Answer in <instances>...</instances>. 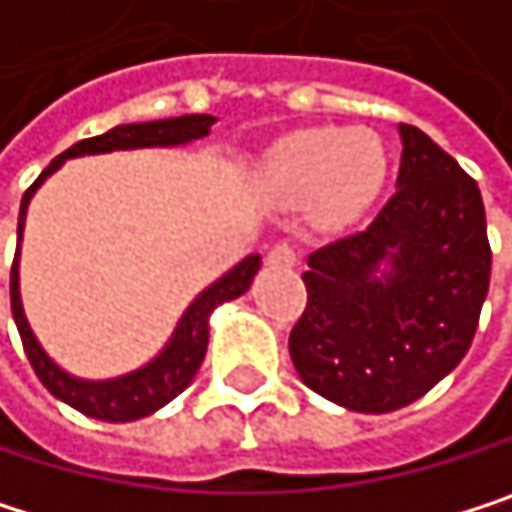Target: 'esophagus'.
Listing matches in <instances>:
<instances>
[{"label": "esophagus", "mask_w": 512, "mask_h": 512, "mask_svg": "<svg viewBox=\"0 0 512 512\" xmlns=\"http://www.w3.org/2000/svg\"><path fill=\"white\" fill-rule=\"evenodd\" d=\"M265 262H268L271 268H292V265L298 262V250H295L292 244L280 241V244H274V247L268 250Z\"/></svg>", "instance_id": "34e87169"}]
</instances>
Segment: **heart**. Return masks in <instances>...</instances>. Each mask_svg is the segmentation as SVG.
I'll use <instances>...</instances> for the list:
<instances>
[{
  "mask_svg": "<svg viewBox=\"0 0 512 512\" xmlns=\"http://www.w3.org/2000/svg\"><path fill=\"white\" fill-rule=\"evenodd\" d=\"M274 196L313 199L319 223L344 226L365 214L386 177V153L371 132L316 126L280 138L262 168Z\"/></svg>",
  "mask_w": 512,
  "mask_h": 512,
  "instance_id": "heart-1",
  "label": "heart"
}]
</instances>
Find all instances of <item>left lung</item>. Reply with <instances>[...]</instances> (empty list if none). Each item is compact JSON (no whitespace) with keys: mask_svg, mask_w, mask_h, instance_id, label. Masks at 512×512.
Returning a JSON list of instances; mask_svg holds the SVG:
<instances>
[{"mask_svg":"<svg viewBox=\"0 0 512 512\" xmlns=\"http://www.w3.org/2000/svg\"><path fill=\"white\" fill-rule=\"evenodd\" d=\"M398 132V189L368 229L307 256L289 332L304 386L359 413L407 407L465 359L492 274L477 180L422 129Z\"/></svg>","mask_w":512,"mask_h":512,"instance_id":"8db88e82","label":"left lung"}]
</instances>
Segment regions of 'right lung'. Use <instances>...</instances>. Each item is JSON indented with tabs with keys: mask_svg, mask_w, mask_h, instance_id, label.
Returning <instances> with one entry per match:
<instances>
[{
	"mask_svg": "<svg viewBox=\"0 0 512 512\" xmlns=\"http://www.w3.org/2000/svg\"><path fill=\"white\" fill-rule=\"evenodd\" d=\"M214 126L211 114H183V117H168V120H150V123H126V126H114L105 135L96 138H84L78 144H72L66 153H59L41 174L38 180L26 189V196L20 202V217H17V253H14V265H11V313L14 323L26 350V359L32 365V371L38 374V380L47 386L50 395H56L59 401H66L69 407L93 416V419H105V422H132L141 416L156 413L159 407H165L171 398H177L189 383H193L199 365L205 362L208 353V316L217 304L232 301L238 295H244L259 271V256H247L244 262H238L229 274H223L217 283H211L193 304L186 307V313L180 316V323L171 335V341L165 344V350L147 362L144 368L114 377V380H78L72 374L62 371L35 341L26 313H23V301H20V274H17V259H20V238H23V223H26V208L32 193L41 186V180L47 174H53L66 159L84 156V153H111V150H135V147H177V144H189L196 138H205Z\"/></svg>",
	"mask_w": 512,
	"mask_h": 512,
	"instance_id": "add662e5",
	"label": "right lung"
}]
</instances>
